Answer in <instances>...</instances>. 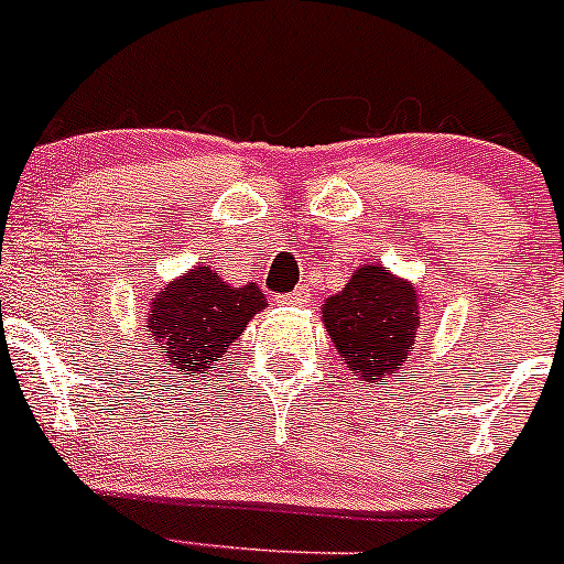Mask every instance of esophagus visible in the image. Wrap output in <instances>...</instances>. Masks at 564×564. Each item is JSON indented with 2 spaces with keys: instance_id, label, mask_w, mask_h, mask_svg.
I'll return each mask as SVG.
<instances>
[{
  "instance_id": "esophagus-1",
  "label": "esophagus",
  "mask_w": 564,
  "mask_h": 564,
  "mask_svg": "<svg viewBox=\"0 0 564 564\" xmlns=\"http://www.w3.org/2000/svg\"><path fill=\"white\" fill-rule=\"evenodd\" d=\"M280 304H288V306L310 304V290H306V288H295L293 293H288V295H284V299H280Z\"/></svg>"
}]
</instances>
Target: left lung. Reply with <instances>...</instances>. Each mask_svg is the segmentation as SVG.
<instances>
[{"mask_svg": "<svg viewBox=\"0 0 564 564\" xmlns=\"http://www.w3.org/2000/svg\"><path fill=\"white\" fill-rule=\"evenodd\" d=\"M421 312L417 284L382 263L358 265L345 288L321 306L325 330L347 371L367 386L386 388L404 380Z\"/></svg>", "mask_w": 564, "mask_h": 564, "instance_id": "8db88e82", "label": "left lung"}]
</instances>
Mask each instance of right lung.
Masks as SVG:
<instances>
[{"mask_svg": "<svg viewBox=\"0 0 564 564\" xmlns=\"http://www.w3.org/2000/svg\"><path fill=\"white\" fill-rule=\"evenodd\" d=\"M265 306L263 290L254 282L234 288L212 265L197 263L162 284L149 301L147 330L154 356L173 375H206Z\"/></svg>", "mask_w": 564, "mask_h": 564, "instance_id": "right-lung-1", "label": "right lung"}]
</instances>
